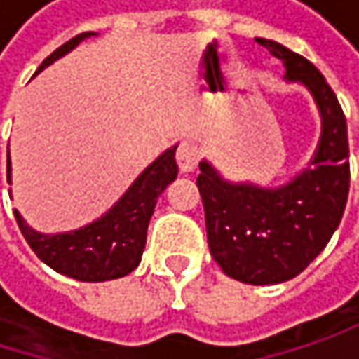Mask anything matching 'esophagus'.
Instances as JSON below:
<instances>
[{"mask_svg":"<svg viewBox=\"0 0 359 359\" xmlns=\"http://www.w3.org/2000/svg\"><path fill=\"white\" fill-rule=\"evenodd\" d=\"M177 162H179L180 172H193L199 162V151L193 143L182 141L177 149Z\"/></svg>","mask_w":359,"mask_h":359,"instance_id":"esophagus-1","label":"esophagus"}]
</instances>
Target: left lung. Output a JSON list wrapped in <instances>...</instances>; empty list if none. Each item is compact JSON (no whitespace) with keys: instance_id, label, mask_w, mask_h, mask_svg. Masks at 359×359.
Wrapping results in <instances>:
<instances>
[{"instance_id":"8db88e82","label":"left lung","mask_w":359,"mask_h":359,"mask_svg":"<svg viewBox=\"0 0 359 359\" xmlns=\"http://www.w3.org/2000/svg\"><path fill=\"white\" fill-rule=\"evenodd\" d=\"M285 66V81L304 85L320 111V141L310 164L280 187L226 180L208 160L197 187L210 253L222 272L248 285L295 278L326 248L349 193L347 122L320 70L270 39H255Z\"/></svg>"}]
</instances>
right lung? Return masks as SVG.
<instances>
[{
    "instance_id": "1",
    "label": "right lung",
    "mask_w": 359,
    "mask_h": 359,
    "mask_svg": "<svg viewBox=\"0 0 359 359\" xmlns=\"http://www.w3.org/2000/svg\"><path fill=\"white\" fill-rule=\"evenodd\" d=\"M95 35L97 33H81L66 41L49 57L43 60L36 74L55 60L64 57L68 51H72L81 41ZM175 154L177 145L166 149L158 160H154L104 216L81 229L53 235L39 233L25 222L18 212H14L27 243L35 251L36 257L49 268L83 283H104L130 274L141 262L147 241V226L158 197L179 175ZM8 182H12L10 156Z\"/></svg>"
}]
</instances>
